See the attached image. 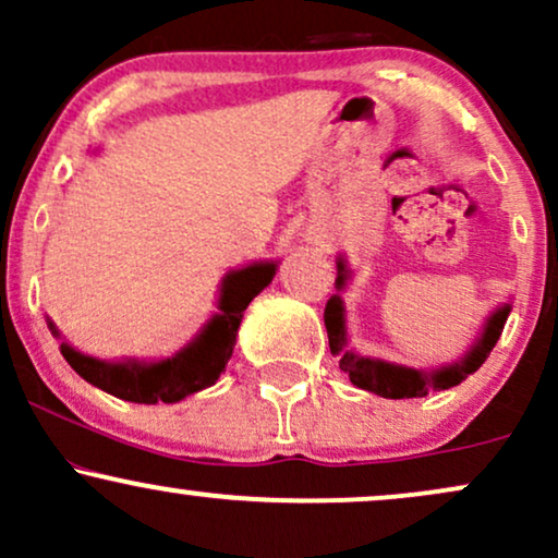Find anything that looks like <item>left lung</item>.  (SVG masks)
<instances>
[{
	"instance_id": "8db88e82",
	"label": "left lung",
	"mask_w": 558,
	"mask_h": 558,
	"mask_svg": "<svg viewBox=\"0 0 558 558\" xmlns=\"http://www.w3.org/2000/svg\"><path fill=\"white\" fill-rule=\"evenodd\" d=\"M338 275H336V288L338 293H332L328 304H325V328H328V341H330V354L338 356V364L349 380L356 388L369 390V393L383 396V399H422L430 390H448L459 383L466 380L472 373H477L483 367V362L488 360V354L501 338V330L509 317L511 304H501L490 312L488 319L483 323V330L472 341L470 349L464 351V356H459L457 362L440 364L435 369H417L407 367V364H396L377 360V356H364L356 354L354 349H349V332H345V304L341 293L345 291L351 280V267L345 257L336 259Z\"/></svg>"
}]
</instances>
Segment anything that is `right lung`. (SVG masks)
<instances>
[{
  "instance_id": "add662e5",
  "label": "right lung",
  "mask_w": 558,
  "mask_h": 558,
  "mask_svg": "<svg viewBox=\"0 0 558 558\" xmlns=\"http://www.w3.org/2000/svg\"><path fill=\"white\" fill-rule=\"evenodd\" d=\"M275 270H278V259L252 262V265L226 272V278L220 280L217 312L172 356H162V360L125 356V360L110 362L83 354L68 341L60 343V351L83 380L101 388L105 393L133 403H178L185 396L215 386L220 373H226L243 312L254 296H259L272 283ZM47 325L54 338H62L49 317Z\"/></svg>"
}]
</instances>
